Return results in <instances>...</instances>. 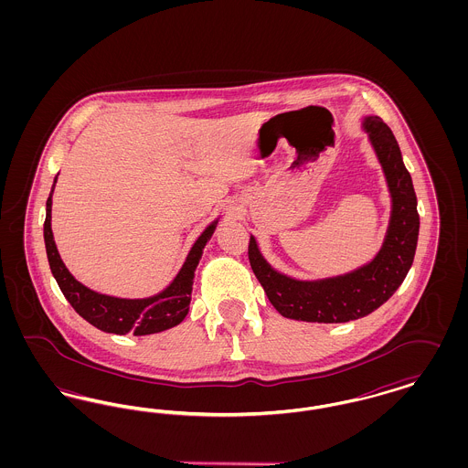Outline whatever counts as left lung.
<instances>
[{
	"mask_svg": "<svg viewBox=\"0 0 468 468\" xmlns=\"http://www.w3.org/2000/svg\"><path fill=\"white\" fill-rule=\"evenodd\" d=\"M361 128L368 134L391 197V214L384 242L368 263L344 275L300 281L271 267L250 235V268L267 292L270 303L288 319L347 323L365 317L393 296L412 267L420 235L412 178L403 165L395 134L380 117L367 115L361 121Z\"/></svg>",
	"mask_w": 468,
	"mask_h": 468,
	"instance_id": "8db88e82",
	"label": "left lung"
}]
</instances>
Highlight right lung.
<instances>
[{
	"label": "right lung",
	"instance_id": "add662e5",
	"mask_svg": "<svg viewBox=\"0 0 468 468\" xmlns=\"http://www.w3.org/2000/svg\"><path fill=\"white\" fill-rule=\"evenodd\" d=\"M56 182H58V176L54 178L50 195L47 198V208H45V249H47L50 271L59 290L63 291L65 298L75 312L105 334H133L136 336H142V335L165 332L182 323L189 312L195 270L200 263L205 245L216 231L219 218L203 229V233L191 247L184 265L178 270L176 279L165 290L149 298H117V296L90 290L88 286L79 282L65 267L58 252L52 228H50L52 195H54Z\"/></svg>",
	"mask_w": 468,
	"mask_h": 468
}]
</instances>
